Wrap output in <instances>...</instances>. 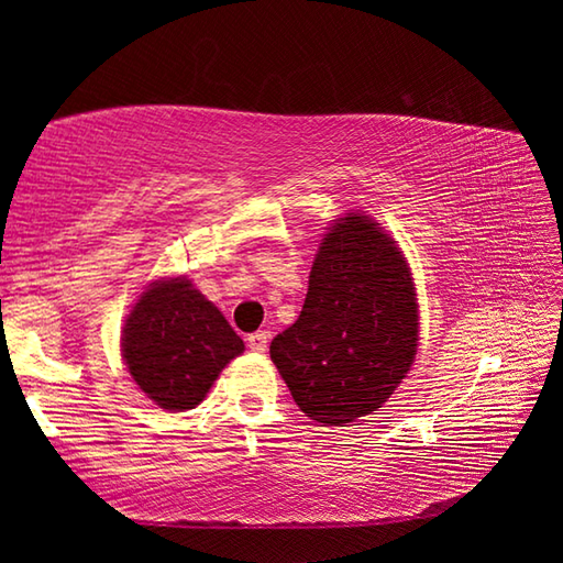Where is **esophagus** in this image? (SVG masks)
<instances>
[{
    "label": "esophagus",
    "instance_id": "1",
    "mask_svg": "<svg viewBox=\"0 0 563 563\" xmlns=\"http://www.w3.org/2000/svg\"><path fill=\"white\" fill-rule=\"evenodd\" d=\"M247 347L253 352H265V347H268V332L258 330L253 332V335H247Z\"/></svg>",
    "mask_w": 563,
    "mask_h": 563
}]
</instances>
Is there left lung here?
Instances as JSON below:
<instances>
[{"mask_svg": "<svg viewBox=\"0 0 563 563\" xmlns=\"http://www.w3.org/2000/svg\"><path fill=\"white\" fill-rule=\"evenodd\" d=\"M412 273L367 216L347 213L322 238L300 318L271 342L290 395L316 422L373 415L417 355Z\"/></svg>", "mask_w": 563, "mask_h": 563, "instance_id": "obj_1", "label": "left lung"}]
</instances>
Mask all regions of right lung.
Here are the masks:
<instances>
[{
	"label": "right lung",
	"mask_w": 563,
	"mask_h": 563,
	"mask_svg": "<svg viewBox=\"0 0 563 563\" xmlns=\"http://www.w3.org/2000/svg\"><path fill=\"white\" fill-rule=\"evenodd\" d=\"M241 352L243 340L221 310L186 278L151 285L123 328L131 377L170 412L203 402L221 369Z\"/></svg>",
	"instance_id": "right-lung-1"
}]
</instances>
